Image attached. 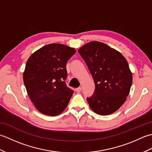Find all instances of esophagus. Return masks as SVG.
<instances>
[{
	"label": "esophagus",
	"instance_id": "esophagus-1",
	"mask_svg": "<svg viewBox=\"0 0 152 152\" xmlns=\"http://www.w3.org/2000/svg\"><path fill=\"white\" fill-rule=\"evenodd\" d=\"M75 91H76V92L79 93V92H80V91H82V88H81V87H80V88H76V89H75Z\"/></svg>",
	"mask_w": 152,
	"mask_h": 152
}]
</instances>
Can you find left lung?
Returning a JSON list of instances; mask_svg holds the SVG:
<instances>
[{"instance_id":"obj_1","label":"left lung","mask_w":152,"mask_h":152,"mask_svg":"<svg viewBox=\"0 0 152 152\" xmlns=\"http://www.w3.org/2000/svg\"><path fill=\"white\" fill-rule=\"evenodd\" d=\"M94 80L93 95L87 98L96 114H111L127 99L133 76L121 53L97 41L90 42L78 50Z\"/></svg>"}]
</instances>
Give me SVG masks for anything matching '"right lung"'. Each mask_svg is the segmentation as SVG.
Here are the masks:
<instances>
[{"label": "right lung", "mask_w": 152, "mask_h": 152, "mask_svg": "<svg viewBox=\"0 0 152 152\" xmlns=\"http://www.w3.org/2000/svg\"><path fill=\"white\" fill-rule=\"evenodd\" d=\"M75 53L74 48L50 44L28 58L23 82L32 102L40 112L55 116L66 108L74 91L66 84V65Z\"/></svg>", "instance_id": "add662e5"}]
</instances>
